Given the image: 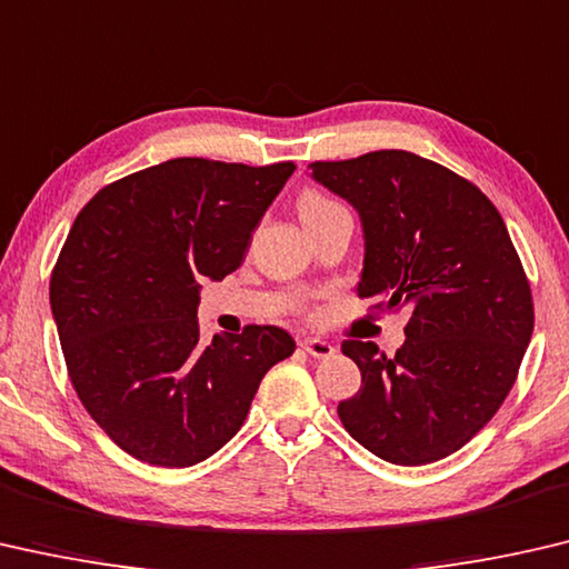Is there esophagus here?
Segmentation results:
<instances>
[{"label":"esophagus","mask_w":569,"mask_h":569,"mask_svg":"<svg viewBox=\"0 0 569 569\" xmlns=\"http://www.w3.org/2000/svg\"><path fill=\"white\" fill-rule=\"evenodd\" d=\"M300 348L307 352V356L320 358V360L335 356V346H330V342H325V340H320V338H305V340L300 342Z\"/></svg>","instance_id":"esophagus-1"}]
</instances>
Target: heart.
Returning <instances> with one entry per match:
<instances>
[{"mask_svg":"<svg viewBox=\"0 0 569 569\" xmlns=\"http://www.w3.org/2000/svg\"><path fill=\"white\" fill-rule=\"evenodd\" d=\"M332 209H340V203H335L330 197H325V193L318 189H305L300 193V199H297V211H300L302 223L318 219Z\"/></svg>","mask_w":569,"mask_h":569,"instance_id":"obj_1","label":"heart"}]
</instances>
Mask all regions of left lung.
<instances>
[{"mask_svg":"<svg viewBox=\"0 0 569 569\" xmlns=\"http://www.w3.org/2000/svg\"><path fill=\"white\" fill-rule=\"evenodd\" d=\"M310 169L360 213L358 295L408 315L396 356L372 342H342L362 386L340 400V421L398 467L446 459L505 403L535 330L532 290L505 219L463 176L408 151Z\"/></svg>","mask_w":569,"mask_h":569,"instance_id":"1","label":"left lung"}]
</instances>
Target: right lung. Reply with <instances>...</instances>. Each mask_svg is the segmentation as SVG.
I'll return each mask as SVG.
<instances>
[{
	"label": "right lung",
	"mask_w": 569,
	"mask_h": 569,
	"mask_svg": "<svg viewBox=\"0 0 569 569\" xmlns=\"http://www.w3.org/2000/svg\"><path fill=\"white\" fill-rule=\"evenodd\" d=\"M295 171L171 158L102 186L50 277L52 318L80 403L120 449L183 469L217 453L295 340L274 325L199 340L203 279L244 262L251 231Z\"/></svg>",
	"instance_id": "1"
}]
</instances>
